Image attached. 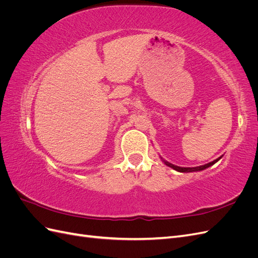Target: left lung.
Segmentation results:
<instances>
[{"instance_id": "left-lung-1", "label": "left lung", "mask_w": 258, "mask_h": 258, "mask_svg": "<svg viewBox=\"0 0 258 258\" xmlns=\"http://www.w3.org/2000/svg\"><path fill=\"white\" fill-rule=\"evenodd\" d=\"M162 159V158H161ZM221 159V157L220 158H217V159H215V160H213L212 162H209V163H207V165H204V166H199V167H195V168H184V167H178V166H174V165H172V163H170V162H168V161H166V160H163L162 159V161L166 163V165L168 166V167H170V168H172V169H174V170H176V171H178V172H195V171H202V170H205V169H207V168H209V167H211V166H213L215 162H217L218 160Z\"/></svg>"}]
</instances>
